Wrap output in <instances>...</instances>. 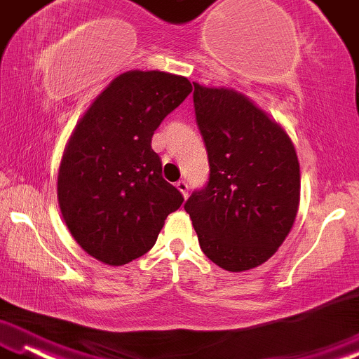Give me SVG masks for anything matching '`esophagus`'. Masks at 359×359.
Wrapping results in <instances>:
<instances>
[{
	"label": "esophagus",
	"instance_id": "34e87169",
	"mask_svg": "<svg viewBox=\"0 0 359 359\" xmlns=\"http://www.w3.org/2000/svg\"><path fill=\"white\" fill-rule=\"evenodd\" d=\"M176 187H178V189H180L181 194H183L184 198H188V191H189V184H188V181L181 180V181H178V184H176Z\"/></svg>",
	"mask_w": 359,
	"mask_h": 359
}]
</instances>
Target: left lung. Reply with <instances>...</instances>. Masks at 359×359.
Listing matches in <instances>:
<instances>
[{
  "mask_svg": "<svg viewBox=\"0 0 359 359\" xmlns=\"http://www.w3.org/2000/svg\"><path fill=\"white\" fill-rule=\"evenodd\" d=\"M210 178L184 210L208 258L226 271L268 261L293 226L299 163L286 131L245 95L193 83Z\"/></svg>",
  "mask_w": 359,
  "mask_h": 359,
  "instance_id": "left-lung-1",
  "label": "left lung"
}]
</instances>
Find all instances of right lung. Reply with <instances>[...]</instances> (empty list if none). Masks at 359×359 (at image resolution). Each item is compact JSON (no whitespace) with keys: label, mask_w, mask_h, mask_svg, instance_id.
<instances>
[{"label":"right lung","mask_w":359,"mask_h":359,"mask_svg":"<svg viewBox=\"0 0 359 359\" xmlns=\"http://www.w3.org/2000/svg\"><path fill=\"white\" fill-rule=\"evenodd\" d=\"M191 91L183 76L135 69L114 78L79 119L57 172V203L93 258L121 266L148 253L183 203L163 178L151 138Z\"/></svg>","instance_id":"obj_1"}]
</instances>
